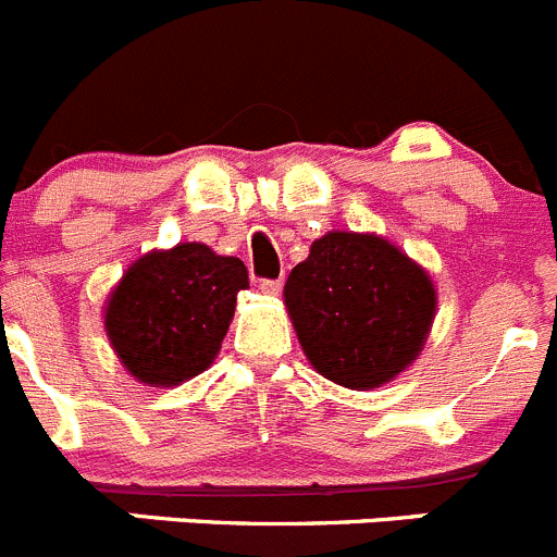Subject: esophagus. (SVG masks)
I'll use <instances>...</instances> for the list:
<instances>
[{"label":"esophagus","instance_id":"34e87169","mask_svg":"<svg viewBox=\"0 0 557 557\" xmlns=\"http://www.w3.org/2000/svg\"><path fill=\"white\" fill-rule=\"evenodd\" d=\"M258 288L263 290V294H280L283 290V280H261V285Z\"/></svg>","mask_w":557,"mask_h":557}]
</instances>
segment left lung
Returning <instances> with one entry per match:
<instances>
[{
	"mask_svg": "<svg viewBox=\"0 0 557 557\" xmlns=\"http://www.w3.org/2000/svg\"><path fill=\"white\" fill-rule=\"evenodd\" d=\"M285 305L321 376L351 389L396 379L434 321L429 274L379 236L326 233L285 283Z\"/></svg>",
	"mask_w": 557,
	"mask_h": 557,
	"instance_id": "8db88e82",
	"label": "left lung"
}]
</instances>
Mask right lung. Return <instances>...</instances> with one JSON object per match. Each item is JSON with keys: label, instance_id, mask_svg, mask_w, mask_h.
Masks as SVG:
<instances>
[{"label": "right lung", "instance_id": "add662e5", "mask_svg": "<svg viewBox=\"0 0 557 557\" xmlns=\"http://www.w3.org/2000/svg\"><path fill=\"white\" fill-rule=\"evenodd\" d=\"M247 285V267L206 244L145 255L109 296V341L139 382H186L211 366Z\"/></svg>", "mask_w": 557, "mask_h": 557}]
</instances>
